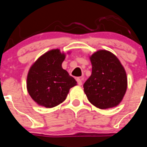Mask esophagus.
I'll list each match as a JSON object with an SVG mask.
<instances>
[{"instance_id": "esophagus-1", "label": "esophagus", "mask_w": 147, "mask_h": 147, "mask_svg": "<svg viewBox=\"0 0 147 147\" xmlns=\"http://www.w3.org/2000/svg\"><path fill=\"white\" fill-rule=\"evenodd\" d=\"M76 80H77V82H78V85H80V86L82 85V78H77V79H76Z\"/></svg>"}]
</instances>
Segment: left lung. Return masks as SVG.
<instances>
[{"label": "left lung", "instance_id": "left-lung-1", "mask_svg": "<svg viewBox=\"0 0 147 147\" xmlns=\"http://www.w3.org/2000/svg\"><path fill=\"white\" fill-rule=\"evenodd\" d=\"M90 61L92 75L83 85L88 100L100 109L117 106L127 87V74L119 59L101 50L90 57Z\"/></svg>", "mask_w": 147, "mask_h": 147}]
</instances>
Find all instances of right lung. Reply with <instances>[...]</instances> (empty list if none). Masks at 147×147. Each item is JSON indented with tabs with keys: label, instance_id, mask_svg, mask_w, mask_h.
<instances>
[{
	"label": "right lung",
	"instance_id": "add662e5",
	"mask_svg": "<svg viewBox=\"0 0 147 147\" xmlns=\"http://www.w3.org/2000/svg\"><path fill=\"white\" fill-rule=\"evenodd\" d=\"M65 55L55 49L39 57L30 68L28 92L40 106L52 108L65 101L71 87L77 82L62 67Z\"/></svg>",
	"mask_w": 147,
	"mask_h": 147
}]
</instances>
